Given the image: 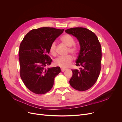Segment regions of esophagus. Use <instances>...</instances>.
Masks as SVG:
<instances>
[{
	"label": "esophagus",
	"mask_w": 122,
	"mask_h": 122,
	"mask_svg": "<svg viewBox=\"0 0 122 122\" xmlns=\"http://www.w3.org/2000/svg\"><path fill=\"white\" fill-rule=\"evenodd\" d=\"M66 69H64V68H61V72H64L65 71V70H66Z\"/></svg>",
	"instance_id": "esophagus-1"
}]
</instances>
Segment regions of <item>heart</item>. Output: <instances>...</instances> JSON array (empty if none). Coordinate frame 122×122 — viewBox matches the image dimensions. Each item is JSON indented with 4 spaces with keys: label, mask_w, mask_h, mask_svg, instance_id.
Instances as JSON below:
<instances>
[{
    "label": "heart",
    "mask_w": 122,
    "mask_h": 122,
    "mask_svg": "<svg viewBox=\"0 0 122 122\" xmlns=\"http://www.w3.org/2000/svg\"><path fill=\"white\" fill-rule=\"evenodd\" d=\"M61 42L66 45L69 47L68 52L71 53L74 55H76L79 52V48L75 45V40L72 36L69 34H66L61 36ZM56 42H53L51 44L49 48V52L50 54L55 56L56 54ZM73 58L71 55H68L66 56H60L54 61L55 66H58L62 68H67L71 66Z\"/></svg>",
    "instance_id": "heart-1"
}]
</instances>
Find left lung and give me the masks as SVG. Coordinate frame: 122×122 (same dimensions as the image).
Returning a JSON list of instances; mask_svg holds the SVG:
<instances>
[{
    "label": "left lung",
    "instance_id": "8db88e82",
    "mask_svg": "<svg viewBox=\"0 0 122 122\" xmlns=\"http://www.w3.org/2000/svg\"><path fill=\"white\" fill-rule=\"evenodd\" d=\"M66 32L75 36L80 46L75 65L81 68L79 70H72L73 75L70 84L77 91H86L96 82L100 73L101 44L97 36L87 28L74 27L67 29Z\"/></svg>",
    "mask_w": 122,
    "mask_h": 122
}]
</instances>
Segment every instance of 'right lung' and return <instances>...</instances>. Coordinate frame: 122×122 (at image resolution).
I'll use <instances>...</instances> for the list:
<instances>
[{
  "instance_id": "right-lung-1",
  "label": "right lung",
  "mask_w": 122,
  "mask_h": 122,
  "mask_svg": "<svg viewBox=\"0 0 122 122\" xmlns=\"http://www.w3.org/2000/svg\"><path fill=\"white\" fill-rule=\"evenodd\" d=\"M64 30L53 27L32 29L20 45V75L25 86L36 94H44L52 88L59 67L46 69L52 60L49 56L51 44Z\"/></svg>"
}]
</instances>
